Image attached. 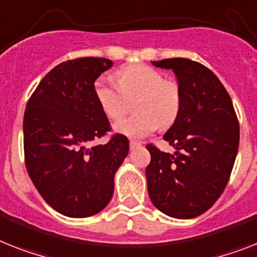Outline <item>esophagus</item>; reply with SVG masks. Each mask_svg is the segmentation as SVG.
<instances>
[{"label":"esophagus","mask_w":257,"mask_h":257,"mask_svg":"<svg viewBox=\"0 0 257 257\" xmlns=\"http://www.w3.org/2000/svg\"><path fill=\"white\" fill-rule=\"evenodd\" d=\"M141 142H137V141H130V148L131 150H134V148H137L141 146Z\"/></svg>","instance_id":"34e87169"}]
</instances>
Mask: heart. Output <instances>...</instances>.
<instances>
[{
    "label": "heart",
    "mask_w": 257,
    "mask_h": 257,
    "mask_svg": "<svg viewBox=\"0 0 257 257\" xmlns=\"http://www.w3.org/2000/svg\"><path fill=\"white\" fill-rule=\"evenodd\" d=\"M116 88L97 78L93 93L103 113L110 118L123 114V97L137 98L133 103L135 113L114 123V131L124 137H147L158 128L171 126L181 109V89L173 80H165L158 69L146 64H134L115 72Z\"/></svg>",
    "instance_id": "1"
}]
</instances>
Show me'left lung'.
<instances>
[{
    "label": "left lung",
    "mask_w": 257,
    "mask_h": 257,
    "mask_svg": "<svg viewBox=\"0 0 257 257\" xmlns=\"http://www.w3.org/2000/svg\"><path fill=\"white\" fill-rule=\"evenodd\" d=\"M172 69L181 89V109L164 134L175 154L147 150L148 194L156 209L177 219L198 217L213 206L230 179L239 147V122L219 78L197 61H152Z\"/></svg>",
    "instance_id": "8db88e82"
}]
</instances>
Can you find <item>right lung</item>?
Masks as SVG:
<instances>
[{
	"instance_id": "1",
	"label": "right lung",
	"mask_w": 257,
	"mask_h": 257,
	"mask_svg": "<svg viewBox=\"0 0 257 257\" xmlns=\"http://www.w3.org/2000/svg\"><path fill=\"white\" fill-rule=\"evenodd\" d=\"M113 67L103 57H80L51 69L30 97L23 118L25 163L43 200L71 218L92 217L114 192V175L128 154V139L110 131L93 93L101 73Z\"/></svg>"
}]
</instances>
